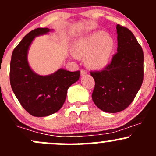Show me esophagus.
Listing matches in <instances>:
<instances>
[{"instance_id": "esophagus-1", "label": "esophagus", "mask_w": 156, "mask_h": 156, "mask_svg": "<svg viewBox=\"0 0 156 156\" xmlns=\"http://www.w3.org/2000/svg\"><path fill=\"white\" fill-rule=\"evenodd\" d=\"M81 75H86V74H87V71H86V70H84V69H81Z\"/></svg>"}]
</instances>
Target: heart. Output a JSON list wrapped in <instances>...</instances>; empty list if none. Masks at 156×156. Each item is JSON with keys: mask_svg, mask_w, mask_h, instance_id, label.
I'll use <instances>...</instances> for the list:
<instances>
[{"mask_svg": "<svg viewBox=\"0 0 156 156\" xmlns=\"http://www.w3.org/2000/svg\"><path fill=\"white\" fill-rule=\"evenodd\" d=\"M114 42L112 37L103 31H96L79 39L74 45L77 57H87V63L93 69H101L109 61Z\"/></svg>", "mask_w": 156, "mask_h": 156, "instance_id": "b5f03b06", "label": "heart"}]
</instances>
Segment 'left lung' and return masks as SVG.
Returning <instances> with one entry per match:
<instances>
[{
  "instance_id": "obj_1",
  "label": "left lung",
  "mask_w": 156,
  "mask_h": 156,
  "mask_svg": "<svg viewBox=\"0 0 156 156\" xmlns=\"http://www.w3.org/2000/svg\"><path fill=\"white\" fill-rule=\"evenodd\" d=\"M117 52L101 71L90 72L95 87L92 99L105 112L117 113L130 105L144 80V52L132 31L117 25Z\"/></svg>"
}]
</instances>
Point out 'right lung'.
Masks as SVG:
<instances>
[{
	"mask_svg": "<svg viewBox=\"0 0 156 156\" xmlns=\"http://www.w3.org/2000/svg\"><path fill=\"white\" fill-rule=\"evenodd\" d=\"M49 31L46 27L31 30L15 48L11 57V87L24 109L34 117H46L58 111L64 103L68 88L81 75L80 71L62 69L48 76H41L32 71L27 59L29 46L35 37Z\"/></svg>",
	"mask_w": 156,
	"mask_h": 156,
	"instance_id": "obj_1",
	"label": "right lung"
}]
</instances>
